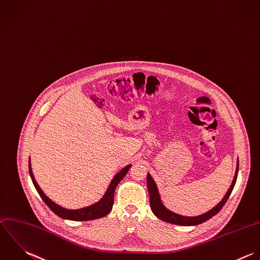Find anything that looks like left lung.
<instances>
[{"label":"left lung","instance_id":"left-lung-1","mask_svg":"<svg viewBox=\"0 0 260 260\" xmlns=\"http://www.w3.org/2000/svg\"><path fill=\"white\" fill-rule=\"evenodd\" d=\"M238 170H239V162L237 160V167H236V172H235L233 181H232L228 191L224 196L223 200L218 205H216V207H214L212 210L208 211L207 213H205L203 215L196 216V217L181 216V215L175 214V213H173L172 211H170L169 209H167L165 207V205L162 204L161 200H160V196H159L158 188L156 186L155 181L153 180L151 175L149 173H147V188H148V192H149L151 210H152V212L154 213V215L157 218H159L160 220H162L165 222H168V223H172V224H175V225H180V226H194V225L202 224V223L206 222L207 220L211 219L217 213H219L220 210L223 208V206L225 205V203L229 199V197H230V194H231V192H232V190L234 188V185H235L236 179H237V175H238Z\"/></svg>","mask_w":260,"mask_h":260}]
</instances>
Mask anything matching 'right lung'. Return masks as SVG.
I'll list each match as a JSON object with an SVG mask.
<instances>
[{"label": "right lung", "instance_id": "right-lung-1", "mask_svg": "<svg viewBox=\"0 0 260 260\" xmlns=\"http://www.w3.org/2000/svg\"><path fill=\"white\" fill-rule=\"evenodd\" d=\"M130 168H131V165L125 167L122 171H120L113 177V179H112L111 183L109 184V187L107 188L104 197L99 202H96L93 205L86 207V208H82V209H78V210H70V209H66V208H62V207L58 206L57 204L52 202L43 192V190L40 188V186L38 185V183L35 180V177L33 175L32 169H31L30 159H29V173H30L32 182H33L36 190L38 191L39 196L43 200V202L58 217H60L62 219H67V220H73V221H88V220L99 219V218H102V217H105L106 215H108L110 213V211L112 210V207H113V204H114L115 188H116L117 184L122 180V178L126 175V173H128Z\"/></svg>", "mask_w": 260, "mask_h": 260}]
</instances>
